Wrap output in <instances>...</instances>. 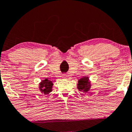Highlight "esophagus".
I'll use <instances>...</instances> for the list:
<instances>
[{"instance_id":"obj_1","label":"esophagus","mask_w":132,"mask_h":132,"mask_svg":"<svg viewBox=\"0 0 132 132\" xmlns=\"http://www.w3.org/2000/svg\"><path fill=\"white\" fill-rule=\"evenodd\" d=\"M67 76L66 74H63V76H62V78L63 79H67Z\"/></svg>"}]
</instances>
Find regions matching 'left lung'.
I'll return each instance as SVG.
<instances>
[{
	"label": "left lung",
	"instance_id": "8db88e82",
	"mask_svg": "<svg viewBox=\"0 0 132 132\" xmlns=\"http://www.w3.org/2000/svg\"><path fill=\"white\" fill-rule=\"evenodd\" d=\"M91 86H92L91 81L88 76H84L82 78L79 79L77 84V88L78 90L85 93L88 92Z\"/></svg>",
	"mask_w": 132,
	"mask_h": 132
}]
</instances>
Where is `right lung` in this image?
Here are the masks:
<instances>
[{
  "label": "right lung",
  "mask_w": 132,
  "mask_h": 132,
  "mask_svg": "<svg viewBox=\"0 0 132 132\" xmlns=\"http://www.w3.org/2000/svg\"><path fill=\"white\" fill-rule=\"evenodd\" d=\"M53 82H55V81H50L47 79L42 80L41 82L39 84V88L40 92L46 95L50 94V92H52Z\"/></svg>",
  "instance_id": "obj_1"
}]
</instances>
